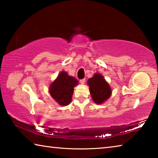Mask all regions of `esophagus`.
Masks as SVG:
<instances>
[{
    "label": "esophagus",
    "instance_id": "1",
    "mask_svg": "<svg viewBox=\"0 0 158 158\" xmlns=\"http://www.w3.org/2000/svg\"><path fill=\"white\" fill-rule=\"evenodd\" d=\"M85 79H82L80 80V83H81V84H84V83H85Z\"/></svg>",
    "mask_w": 158,
    "mask_h": 158
}]
</instances>
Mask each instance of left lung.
<instances>
[{
  "label": "left lung",
  "instance_id": "1",
  "mask_svg": "<svg viewBox=\"0 0 158 158\" xmlns=\"http://www.w3.org/2000/svg\"><path fill=\"white\" fill-rule=\"evenodd\" d=\"M88 85L93 101L98 105L103 103L110 97L111 88L101 74H95L92 78L88 80Z\"/></svg>",
  "mask_w": 158,
  "mask_h": 158
}]
</instances>
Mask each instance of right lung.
<instances>
[{"label":"right lung","instance_id":"add662e5","mask_svg":"<svg viewBox=\"0 0 158 158\" xmlns=\"http://www.w3.org/2000/svg\"><path fill=\"white\" fill-rule=\"evenodd\" d=\"M78 81L69 76L65 72H61L57 79L50 85L49 93L52 97L60 105L66 106L70 103L74 92V87Z\"/></svg>","mask_w":158,"mask_h":158}]
</instances>
